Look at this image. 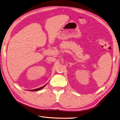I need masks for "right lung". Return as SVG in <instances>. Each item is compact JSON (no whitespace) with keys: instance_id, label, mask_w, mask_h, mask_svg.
Segmentation results:
<instances>
[{"instance_id":"right-lung-1","label":"right lung","mask_w":120,"mask_h":120,"mask_svg":"<svg viewBox=\"0 0 120 120\" xmlns=\"http://www.w3.org/2000/svg\"><path fill=\"white\" fill-rule=\"evenodd\" d=\"M45 86H45H42V87H41V88H38V89H34V90H30V91H38V90H41V89H42V88H44Z\"/></svg>"}]
</instances>
